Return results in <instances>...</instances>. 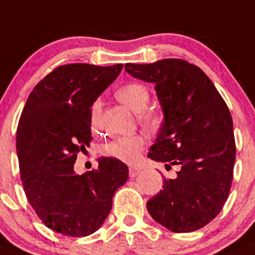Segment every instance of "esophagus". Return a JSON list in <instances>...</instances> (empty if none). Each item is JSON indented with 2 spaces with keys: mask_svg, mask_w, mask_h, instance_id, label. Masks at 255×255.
Returning <instances> with one entry per match:
<instances>
[{
  "mask_svg": "<svg viewBox=\"0 0 255 255\" xmlns=\"http://www.w3.org/2000/svg\"><path fill=\"white\" fill-rule=\"evenodd\" d=\"M139 172H140V168L129 167V177H135L136 175H139Z\"/></svg>",
  "mask_w": 255,
  "mask_h": 255,
  "instance_id": "34e87169",
  "label": "esophagus"
}]
</instances>
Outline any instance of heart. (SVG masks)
<instances>
[{"label":"heart","instance_id":"b5f03b06","mask_svg":"<svg viewBox=\"0 0 255 255\" xmlns=\"http://www.w3.org/2000/svg\"><path fill=\"white\" fill-rule=\"evenodd\" d=\"M116 98L122 104L138 112V121L148 129L155 130L161 126V115L154 110H145L150 100L149 89L141 83H127L116 92ZM101 103L96 100L92 105V129L94 132L100 128ZM146 148V138L141 133L122 135L107 141L103 146V154L119 161L134 163L139 161Z\"/></svg>","mask_w":255,"mask_h":255}]
</instances>
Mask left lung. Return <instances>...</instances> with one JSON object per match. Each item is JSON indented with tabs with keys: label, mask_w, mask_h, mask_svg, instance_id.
Returning a JSON list of instances; mask_svg holds the SVG:
<instances>
[{
	"label": "left lung",
	"mask_w": 255,
	"mask_h": 255,
	"mask_svg": "<svg viewBox=\"0 0 255 255\" xmlns=\"http://www.w3.org/2000/svg\"><path fill=\"white\" fill-rule=\"evenodd\" d=\"M134 78L154 83L165 121L148 156L179 167L150 198L151 218L176 234L202 229L218 216L234 178L236 143L226 103L209 77L181 58L127 63Z\"/></svg>",
	"instance_id": "1"
}]
</instances>
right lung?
Wrapping results in <instances>:
<instances>
[{"label":"right lung","instance_id":"1","mask_svg":"<svg viewBox=\"0 0 255 255\" xmlns=\"http://www.w3.org/2000/svg\"><path fill=\"white\" fill-rule=\"evenodd\" d=\"M123 64L69 63L40 80L17 128V154L26 199L57 234L85 237L104 224L112 197L127 182L126 163L101 157L99 167L76 175L79 151L92 141V105Z\"/></svg>","mask_w":255,"mask_h":255}]
</instances>
